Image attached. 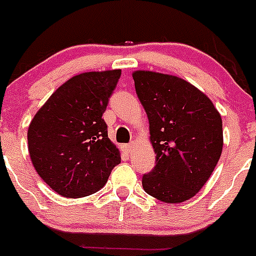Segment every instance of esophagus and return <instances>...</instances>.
Segmentation results:
<instances>
[{
    "label": "esophagus",
    "mask_w": 256,
    "mask_h": 256,
    "mask_svg": "<svg viewBox=\"0 0 256 256\" xmlns=\"http://www.w3.org/2000/svg\"><path fill=\"white\" fill-rule=\"evenodd\" d=\"M122 148H123L124 152H130V150H132V148H133V144H132V142H130V144H123Z\"/></svg>",
    "instance_id": "1"
}]
</instances>
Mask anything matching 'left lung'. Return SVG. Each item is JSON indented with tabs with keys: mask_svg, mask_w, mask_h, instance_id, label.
<instances>
[{
	"mask_svg": "<svg viewBox=\"0 0 256 256\" xmlns=\"http://www.w3.org/2000/svg\"><path fill=\"white\" fill-rule=\"evenodd\" d=\"M133 79L156 154L142 186L158 200L183 202L202 188L220 158V115L209 97L178 76L138 70Z\"/></svg>",
	"mask_w": 256,
	"mask_h": 256,
	"instance_id": "left-lung-1",
	"label": "left lung"
}]
</instances>
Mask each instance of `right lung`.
<instances>
[{
    "mask_svg": "<svg viewBox=\"0 0 256 256\" xmlns=\"http://www.w3.org/2000/svg\"><path fill=\"white\" fill-rule=\"evenodd\" d=\"M122 70L70 78L51 94L28 130L29 155L40 177L64 198L102 188L120 154L102 119Z\"/></svg>",
    "mask_w": 256,
    "mask_h": 256,
    "instance_id": "obj_1",
    "label": "right lung"
}]
</instances>
